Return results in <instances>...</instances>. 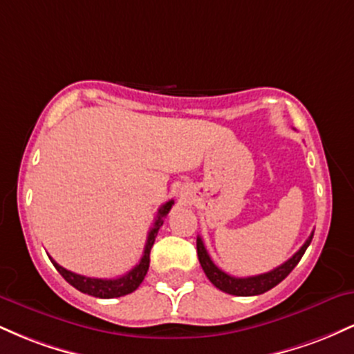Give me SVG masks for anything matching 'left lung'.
<instances>
[{"label": "left lung", "mask_w": 354, "mask_h": 354, "mask_svg": "<svg viewBox=\"0 0 354 354\" xmlns=\"http://www.w3.org/2000/svg\"><path fill=\"white\" fill-rule=\"evenodd\" d=\"M311 239H313V233L310 234V238L304 241V245L299 248V250L296 251V253L291 256L286 263H283L281 266L274 268V270L268 271V273H263L258 276H248V278H234V276H230L223 270H219V268L211 261L208 251H206L205 245H203V239L200 236L196 239V250H198V259H200L203 271H205V274L208 276L209 281L213 283L218 290L234 296H256V295H263L266 293V291H270L271 288H274L276 284L281 283L283 279L295 270V266L298 265L299 259L303 258L306 248L310 246Z\"/></svg>", "instance_id": "obj_1"}]
</instances>
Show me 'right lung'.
I'll use <instances>...</instances> for the list:
<instances>
[{
  "label": "right lung",
  "instance_id": "right-lung-1",
  "mask_svg": "<svg viewBox=\"0 0 354 354\" xmlns=\"http://www.w3.org/2000/svg\"><path fill=\"white\" fill-rule=\"evenodd\" d=\"M174 205L173 200L166 201L160 209H158L156 218H154V225L153 228L149 230L148 233V239H146V246L143 251V256H141L140 263L133 268L131 271L120 276V278L115 279H101V278H88V276H81L73 273L70 270H64L63 266H59L55 259H51V263L55 265L56 270L59 271V274L66 279L71 286H75L76 290L81 291L84 295H91L96 296V298H103V299H109V298H120V296L129 295L143 283L146 273H148L149 268V253H151V248L154 245V239H156L158 230L161 228L163 225V219L166 218V214L169 213L171 206Z\"/></svg>",
  "mask_w": 354,
  "mask_h": 354
}]
</instances>
